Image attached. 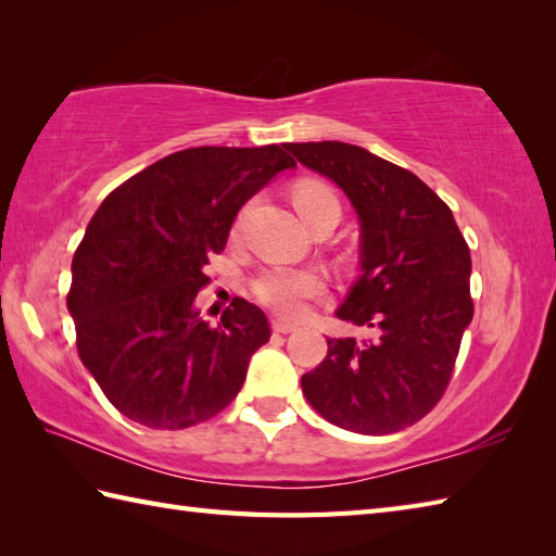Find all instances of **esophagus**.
Returning <instances> with one entry per match:
<instances>
[{"label": "esophagus", "mask_w": 556, "mask_h": 556, "mask_svg": "<svg viewBox=\"0 0 556 556\" xmlns=\"http://www.w3.org/2000/svg\"><path fill=\"white\" fill-rule=\"evenodd\" d=\"M271 329H275L277 334H291V332H296L299 329V325H293V323H287V320H271Z\"/></svg>", "instance_id": "esophagus-1"}]
</instances>
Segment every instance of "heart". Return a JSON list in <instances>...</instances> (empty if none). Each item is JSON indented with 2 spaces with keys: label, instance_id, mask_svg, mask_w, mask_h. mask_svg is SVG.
Wrapping results in <instances>:
<instances>
[{
  "label": "heart",
  "instance_id": "obj_1",
  "mask_svg": "<svg viewBox=\"0 0 556 556\" xmlns=\"http://www.w3.org/2000/svg\"><path fill=\"white\" fill-rule=\"evenodd\" d=\"M303 222L313 229L327 215H341V203L332 186L320 179H301L291 191ZM253 296L285 317H299L313 299L327 293V277L311 267H269L253 279Z\"/></svg>",
  "mask_w": 556,
  "mask_h": 556
}]
</instances>
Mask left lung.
I'll return each instance as SVG.
<instances>
[{"mask_svg":"<svg viewBox=\"0 0 556 556\" xmlns=\"http://www.w3.org/2000/svg\"><path fill=\"white\" fill-rule=\"evenodd\" d=\"M287 150L344 188L358 212L361 277L337 317L375 334L327 339L325 361L301 377L303 394L337 428H410L444 396L473 320L464 233L428 184L368 150L337 140Z\"/></svg>","mask_w":556,"mask_h":556,"instance_id":"1","label":"left lung"}]
</instances>
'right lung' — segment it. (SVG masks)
I'll use <instances>...</instances> for the list:
<instances>
[{
    "label": "right lung",
    "instance_id": "1",
    "mask_svg": "<svg viewBox=\"0 0 556 556\" xmlns=\"http://www.w3.org/2000/svg\"><path fill=\"white\" fill-rule=\"evenodd\" d=\"M289 167L296 162L279 146L188 148L102 200L71 263L66 305L83 365L126 418L184 430L241 392L271 334L265 313L233 299L210 327L193 301L236 212Z\"/></svg>",
    "mask_w": 556,
    "mask_h": 556
}]
</instances>
